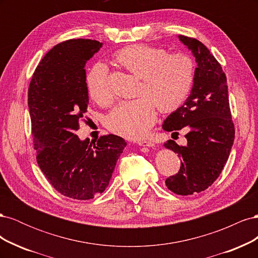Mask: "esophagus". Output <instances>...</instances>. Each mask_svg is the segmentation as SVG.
Wrapping results in <instances>:
<instances>
[{"instance_id": "34e87169", "label": "esophagus", "mask_w": 258, "mask_h": 258, "mask_svg": "<svg viewBox=\"0 0 258 258\" xmlns=\"http://www.w3.org/2000/svg\"><path fill=\"white\" fill-rule=\"evenodd\" d=\"M138 144L140 145V146H147V147H153L155 144L153 143V142H151V141H139L138 142Z\"/></svg>"}]
</instances>
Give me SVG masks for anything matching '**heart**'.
I'll return each instance as SVG.
<instances>
[{"label":"heart","mask_w":258,"mask_h":258,"mask_svg":"<svg viewBox=\"0 0 258 258\" xmlns=\"http://www.w3.org/2000/svg\"><path fill=\"white\" fill-rule=\"evenodd\" d=\"M115 59L141 80L138 95L142 98L122 101L107 115L106 126L129 139L145 136L157 119L156 106L163 113L181 106L191 89L195 64L185 53L168 51L147 45H131L120 49ZM86 85L89 97L100 105H108L113 93L107 82V69L97 63L89 71Z\"/></svg>","instance_id":"heart-1"}]
</instances>
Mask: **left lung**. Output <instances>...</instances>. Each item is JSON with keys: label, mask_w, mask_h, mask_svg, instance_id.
Instances as JSON below:
<instances>
[{"label": "left lung", "mask_w": 258, "mask_h": 258, "mask_svg": "<svg viewBox=\"0 0 258 258\" xmlns=\"http://www.w3.org/2000/svg\"><path fill=\"white\" fill-rule=\"evenodd\" d=\"M196 60L194 83L182 106L162 123L165 131L188 129L185 145L169 140L163 146L178 154L181 168L166 179V186L187 196L207 189L220 176L235 140L226 75L206 46L195 38L177 36Z\"/></svg>", "instance_id": "obj_1"}]
</instances>
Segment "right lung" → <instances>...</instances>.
<instances>
[{
  "label": "right lung",
  "instance_id": "right-lung-1",
  "mask_svg": "<svg viewBox=\"0 0 258 258\" xmlns=\"http://www.w3.org/2000/svg\"><path fill=\"white\" fill-rule=\"evenodd\" d=\"M102 46L84 38L56 45L37 66L29 87L38 166L54 189L76 200L105 190L127 145L118 136H103L93 143L75 134L89 104L85 67Z\"/></svg>",
  "mask_w": 258,
  "mask_h": 258
}]
</instances>
